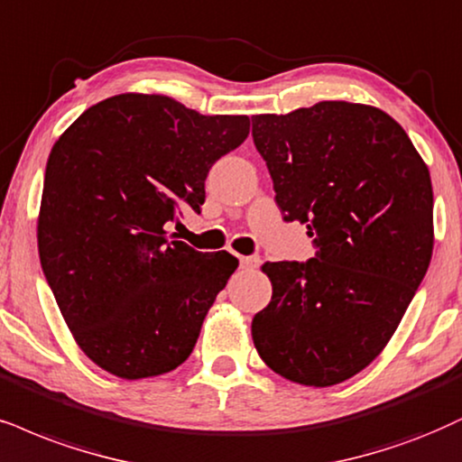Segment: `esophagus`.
Instances as JSON below:
<instances>
[{
	"instance_id": "34e87169",
	"label": "esophagus",
	"mask_w": 462,
	"mask_h": 462,
	"mask_svg": "<svg viewBox=\"0 0 462 462\" xmlns=\"http://www.w3.org/2000/svg\"><path fill=\"white\" fill-rule=\"evenodd\" d=\"M259 257H240V267L242 270H254L259 265Z\"/></svg>"
}]
</instances>
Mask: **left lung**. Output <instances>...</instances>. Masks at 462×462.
<instances>
[{"label":"left lung","instance_id":"1","mask_svg":"<svg viewBox=\"0 0 462 462\" xmlns=\"http://www.w3.org/2000/svg\"><path fill=\"white\" fill-rule=\"evenodd\" d=\"M253 139L284 220L317 246L306 263L261 265L272 301L253 319L254 346L293 383H343L385 349L429 270V167L396 119L357 102L254 116Z\"/></svg>","mask_w":462,"mask_h":462}]
</instances>
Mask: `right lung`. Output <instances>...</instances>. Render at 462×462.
I'll list each match as a JSON object with an SVG mask.
<instances>
[{"instance_id": "right-lung-1", "label": "right lung", "mask_w": 462, "mask_h": 462, "mask_svg": "<svg viewBox=\"0 0 462 462\" xmlns=\"http://www.w3.org/2000/svg\"><path fill=\"white\" fill-rule=\"evenodd\" d=\"M248 133V116L119 94L55 141L38 214L40 263L74 340L102 370L158 377L195 349L237 259L197 253L167 225L184 205L201 212L209 169Z\"/></svg>"}]
</instances>
